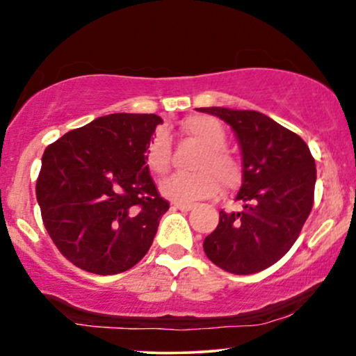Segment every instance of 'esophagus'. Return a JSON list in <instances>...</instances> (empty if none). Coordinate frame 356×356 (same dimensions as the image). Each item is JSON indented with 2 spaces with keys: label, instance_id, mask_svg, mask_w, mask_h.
Masks as SVG:
<instances>
[{
  "label": "esophagus",
  "instance_id": "obj_1",
  "mask_svg": "<svg viewBox=\"0 0 356 356\" xmlns=\"http://www.w3.org/2000/svg\"><path fill=\"white\" fill-rule=\"evenodd\" d=\"M193 207H195V205H192V204H174V209L182 210V211H188V210H192Z\"/></svg>",
  "mask_w": 356,
  "mask_h": 356
}]
</instances>
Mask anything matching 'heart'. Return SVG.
<instances>
[{"instance_id": "obj_1", "label": "heart", "mask_w": 356, "mask_h": 356, "mask_svg": "<svg viewBox=\"0 0 356 356\" xmlns=\"http://www.w3.org/2000/svg\"><path fill=\"white\" fill-rule=\"evenodd\" d=\"M182 131L202 145L192 174H174L165 179L161 192L175 204H192L213 197L222 191L230 192L241 182V165L227 149V131L217 118L207 115L188 116L184 120ZM147 169L156 175L168 174L170 169V141L165 131H157L146 151Z\"/></svg>"}]
</instances>
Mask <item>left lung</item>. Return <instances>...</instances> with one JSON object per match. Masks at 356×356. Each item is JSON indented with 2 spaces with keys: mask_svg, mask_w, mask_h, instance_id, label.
I'll return each mask as SVG.
<instances>
[{
  "mask_svg": "<svg viewBox=\"0 0 356 356\" xmlns=\"http://www.w3.org/2000/svg\"><path fill=\"white\" fill-rule=\"evenodd\" d=\"M218 116L236 134L243 154L241 211H220L204 240L211 263L232 274L273 266L298 240L314 204L317 169L305 141L253 110L197 108Z\"/></svg>",
  "mask_w": 356,
  "mask_h": 356,
  "instance_id": "obj_1",
  "label": "left lung"
}]
</instances>
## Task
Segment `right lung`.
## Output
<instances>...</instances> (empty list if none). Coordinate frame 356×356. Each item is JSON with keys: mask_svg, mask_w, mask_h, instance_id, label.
Returning <instances> with one entry per match:
<instances>
[{"mask_svg": "<svg viewBox=\"0 0 356 356\" xmlns=\"http://www.w3.org/2000/svg\"><path fill=\"white\" fill-rule=\"evenodd\" d=\"M159 123L157 115L100 116L44 151L35 184L44 227L83 271H128L149 251L169 210L146 164Z\"/></svg>", "mask_w": 356, "mask_h": 356, "instance_id": "right-lung-1", "label": "right lung"}]
</instances>
